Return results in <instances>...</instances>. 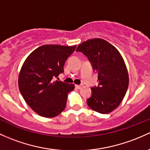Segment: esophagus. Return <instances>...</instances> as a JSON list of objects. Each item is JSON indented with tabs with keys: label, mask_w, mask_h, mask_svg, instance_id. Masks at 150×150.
<instances>
[{
	"label": "esophagus",
	"mask_w": 150,
	"mask_h": 150,
	"mask_svg": "<svg viewBox=\"0 0 150 150\" xmlns=\"http://www.w3.org/2000/svg\"><path fill=\"white\" fill-rule=\"evenodd\" d=\"M75 88L77 89H80L83 88V85H75Z\"/></svg>",
	"instance_id": "esophagus-1"
}]
</instances>
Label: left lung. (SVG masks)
<instances>
[{
	"instance_id": "1",
	"label": "left lung",
	"mask_w": 150,
	"mask_h": 150,
	"mask_svg": "<svg viewBox=\"0 0 150 150\" xmlns=\"http://www.w3.org/2000/svg\"><path fill=\"white\" fill-rule=\"evenodd\" d=\"M76 51L88 56L98 75L99 85L91 88L93 94L87 100L88 105L101 114L111 112L122 101L129 85V74L122 56L115 46L101 38L82 42Z\"/></svg>"
}]
</instances>
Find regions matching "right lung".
<instances>
[{
	"instance_id": "obj_1",
	"label": "right lung",
	"mask_w": 150,
	"mask_h": 150,
	"mask_svg": "<svg viewBox=\"0 0 150 150\" xmlns=\"http://www.w3.org/2000/svg\"><path fill=\"white\" fill-rule=\"evenodd\" d=\"M75 48L76 45H42L23 64L18 76L20 92L30 108L40 116L54 117L65 110L67 95L75 85L52 78L63 72L65 62Z\"/></svg>"
}]
</instances>
